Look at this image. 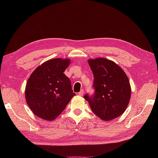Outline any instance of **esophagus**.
I'll return each instance as SVG.
<instances>
[{
    "instance_id": "34e87169",
    "label": "esophagus",
    "mask_w": 158,
    "mask_h": 158,
    "mask_svg": "<svg viewBox=\"0 0 158 158\" xmlns=\"http://www.w3.org/2000/svg\"><path fill=\"white\" fill-rule=\"evenodd\" d=\"M83 94H84V89H82L80 90V92L78 93V95H80V96H82Z\"/></svg>"
}]
</instances>
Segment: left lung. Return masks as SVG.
Segmentation results:
<instances>
[{"label":"left lung","instance_id":"obj_1","mask_svg":"<svg viewBox=\"0 0 158 158\" xmlns=\"http://www.w3.org/2000/svg\"><path fill=\"white\" fill-rule=\"evenodd\" d=\"M94 74L93 95H84L93 113L103 121H110L125 112L131 89L125 72L113 61L104 58L89 59Z\"/></svg>","mask_w":158,"mask_h":158}]
</instances>
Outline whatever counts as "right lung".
<instances>
[{
	"mask_svg": "<svg viewBox=\"0 0 158 158\" xmlns=\"http://www.w3.org/2000/svg\"><path fill=\"white\" fill-rule=\"evenodd\" d=\"M68 59L47 60L33 72L26 87V102L33 113L47 121L54 120L76 95L64 72Z\"/></svg>",
	"mask_w": 158,
	"mask_h": 158,
	"instance_id": "obj_1",
	"label": "right lung"
}]
</instances>
